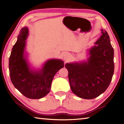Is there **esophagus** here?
I'll return each mask as SVG.
<instances>
[{
  "mask_svg": "<svg viewBox=\"0 0 124 124\" xmlns=\"http://www.w3.org/2000/svg\"><path fill=\"white\" fill-rule=\"evenodd\" d=\"M63 57H64V60H65V61H67L71 57V54L68 52H65L64 54V56Z\"/></svg>",
  "mask_w": 124,
  "mask_h": 124,
  "instance_id": "obj_1",
  "label": "esophagus"
}]
</instances>
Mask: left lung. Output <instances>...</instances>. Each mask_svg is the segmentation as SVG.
Returning a JSON list of instances; mask_svg holds the SVG:
<instances>
[{"mask_svg":"<svg viewBox=\"0 0 124 124\" xmlns=\"http://www.w3.org/2000/svg\"><path fill=\"white\" fill-rule=\"evenodd\" d=\"M89 50L87 61L67 63L69 81L73 93L81 98L92 99L106 91L114 72V48L105 30Z\"/></svg>","mask_w":124,"mask_h":124,"instance_id":"1","label":"left lung"}]
</instances>
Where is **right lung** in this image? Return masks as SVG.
Instances as JSON below:
<instances>
[{
    "mask_svg": "<svg viewBox=\"0 0 124 124\" xmlns=\"http://www.w3.org/2000/svg\"><path fill=\"white\" fill-rule=\"evenodd\" d=\"M28 35V28H22L9 57V75L14 87L22 94L28 98L38 99L49 93L53 78L60 69L64 67V62L51 59L39 71L31 70L24 57Z\"/></svg>",
    "mask_w": 124,
    "mask_h": 124,
    "instance_id": "right-lung-1",
    "label": "right lung"
}]
</instances>
